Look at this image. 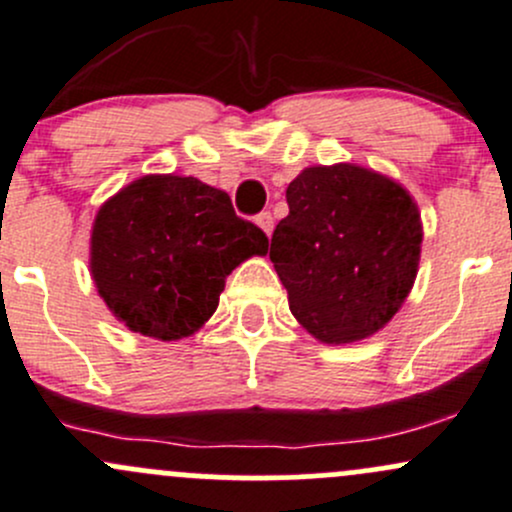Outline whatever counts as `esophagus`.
I'll return each instance as SVG.
<instances>
[{
  "instance_id": "1",
  "label": "esophagus",
  "mask_w": 512,
  "mask_h": 512,
  "mask_svg": "<svg viewBox=\"0 0 512 512\" xmlns=\"http://www.w3.org/2000/svg\"><path fill=\"white\" fill-rule=\"evenodd\" d=\"M256 224L261 226L263 234L271 236V231H273V214H271V212H261V214H258V217H256Z\"/></svg>"
}]
</instances>
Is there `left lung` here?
I'll return each instance as SVG.
<instances>
[{"instance_id": "1", "label": "left lung", "mask_w": 512, "mask_h": 512, "mask_svg": "<svg viewBox=\"0 0 512 512\" xmlns=\"http://www.w3.org/2000/svg\"><path fill=\"white\" fill-rule=\"evenodd\" d=\"M288 217L271 236L288 305L328 345L365 340L414 286L421 217L412 194L367 167H305L286 189Z\"/></svg>"}]
</instances>
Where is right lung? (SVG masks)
I'll return each mask as SVG.
<instances>
[{
    "instance_id": "1",
    "label": "right lung",
    "mask_w": 512,
    "mask_h": 512,
    "mask_svg": "<svg viewBox=\"0 0 512 512\" xmlns=\"http://www.w3.org/2000/svg\"><path fill=\"white\" fill-rule=\"evenodd\" d=\"M268 239L236 217L229 194L197 177L145 175L98 209L91 276L133 333L182 340L214 315L226 276Z\"/></svg>"
}]
</instances>
